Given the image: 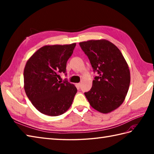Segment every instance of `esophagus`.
I'll return each instance as SVG.
<instances>
[{"mask_svg": "<svg viewBox=\"0 0 154 154\" xmlns=\"http://www.w3.org/2000/svg\"><path fill=\"white\" fill-rule=\"evenodd\" d=\"M76 87L77 89H79V88L81 87V83H77L76 84Z\"/></svg>", "mask_w": 154, "mask_h": 154, "instance_id": "1", "label": "esophagus"}]
</instances>
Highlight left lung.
I'll list each match as a JSON object with an SVG mask.
<instances>
[{
    "label": "left lung",
    "mask_w": 154,
    "mask_h": 154,
    "mask_svg": "<svg viewBox=\"0 0 154 154\" xmlns=\"http://www.w3.org/2000/svg\"><path fill=\"white\" fill-rule=\"evenodd\" d=\"M89 58L94 72L98 73L93 86L85 95L93 109L109 113L124 102L129 89L130 73L128 65L115 45L106 40L80 42Z\"/></svg>",
    "instance_id": "8db88e82"
}]
</instances>
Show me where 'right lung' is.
Instances as JSON below:
<instances>
[{
    "mask_svg": "<svg viewBox=\"0 0 154 154\" xmlns=\"http://www.w3.org/2000/svg\"><path fill=\"white\" fill-rule=\"evenodd\" d=\"M76 44L45 45L32 55L24 70L26 94L38 111L60 116L69 109L77 89L65 80L58 81L66 72L67 61Z\"/></svg>",
    "mask_w": 154,
    "mask_h": 154,
    "instance_id": "add662e5",
    "label": "right lung"
}]
</instances>
